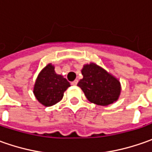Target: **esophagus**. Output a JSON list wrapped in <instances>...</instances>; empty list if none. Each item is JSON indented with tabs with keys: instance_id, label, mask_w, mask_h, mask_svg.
<instances>
[{
	"instance_id": "1",
	"label": "esophagus",
	"mask_w": 152,
	"mask_h": 152,
	"mask_svg": "<svg viewBox=\"0 0 152 152\" xmlns=\"http://www.w3.org/2000/svg\"><path fill=\"white\" fill-rule=\"evenodd\" d=\"M77 84H78V80H74V81H73V82L71 83V85H77Z\"/></svg>"
}]
</instances>
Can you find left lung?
Segmentation results:
<instances>
[{
    "instance_id": "8db88e82",
    "label": "left lung",
    "mask_w": 152,
    "mask_h": 152,
    "mask_svg": "<svg viewBox=\"0 0 152 152\" xmlns=\"http://www.w3.org/2000/svg\"><path fill=\"white\" fill-rule=\"evenodd\" d=\"M81 72L83 79L78 86L90 102L99 106H108L118 99L121 91L119 81L106 70L91 63L85 65Z\"/></svg>"
}]
</instances>
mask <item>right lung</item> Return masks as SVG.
Segmentation results:
<instances>
[{
  "mask_svg": "<svg viewBox=\"0 0 152 152\" xmlns=\"http://www.w3.org/2000/svg\"><path fill=\"white\" fill-rule=\"evenodd\" d=\"M69 86L67 79L56 74L54 67L48 64L39 74L34 87V94L42 105L50 107L61 101L64 91Z\"/></svg>",
  "mask_w": 152,
  "mask_h": 152,
  "instance_id": "1",
  "label": "right lung"
}]
</instances>
